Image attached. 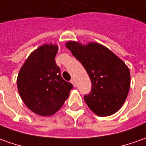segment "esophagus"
I'll list each match as a JSON object with an SVG mask.
<instances>
[{"mask_svg":"<svg viewBox=\"0 0 146 146\" xmlns=\"http://www.w3.org/2000/svg\"><path fill=\"white\" fill-rule=\"evenodd\" d=\"M71 83L73 84L74 87H77V83H76V81H75V79H74V78H73V79L71 80Z\"/></svg>","mask_w":146,"mask_h":146,"instance_id":"obj_1","label":"esophagus"}]
</instances>
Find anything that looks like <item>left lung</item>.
Returning <instances> with one entry per match:
<instances>
[{
	"label": "left lung",
	"mask_w": 146,
	"mask_h": 146,
	"mask_svg": "<svg viewBox=\"0 0 146 146\" xmlns=\"http://www.w3.org/2000/svg\"><path fill=\"white\" fill-rule=\"evenodd\" d=\"M65 46L82 64L91 80V92L84 96L90 110L100 117L110 116L119 110L130 86V73L126 65L98 43L82 45L69 41Z\"/></svg>",
	"instance_id": "obj_1"
}]
</instances>
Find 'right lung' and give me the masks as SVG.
Wrapping results in <instances>:
<instances>
[{
    "mask_svg": "<svg viewBox=\"0 0 146 146\" xmlns=\"http://www.w3.org/2000/svg\"><path fill=\"white\" fill-rule=\"evenodd\" d=\"M56 44H43L32 52L20 70L17 89L25 106L40 116L55 113L69 98L73 85L60 75Z\"/></svg>",
    "mask_w": 146,
    "mask_h": 146,
    "instance_id": "add662e5",
    "label": "right lung"
}]
</instances>
